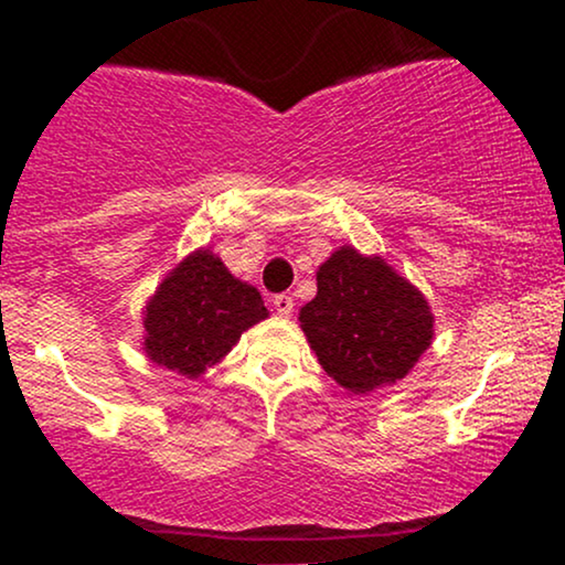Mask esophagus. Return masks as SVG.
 <instances>
[{
    "instance_id": "1",
    "label": "esophagus",
    "mask_w": 565,
    "mask_h": 565,
    "mask_svg": "<svg viewBox=\"0 0 565 565\" xmlns=\"http://www.w3.org/2000/svg\"><path fill=\"white\" fill-rule=\"evenodd\" d=\"M274 308L278 316H289L291 310H295V300H291L289 295H276L274 297Z\"/></svg>"
}]
</instances>
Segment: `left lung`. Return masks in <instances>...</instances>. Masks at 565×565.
<instances>
[{
  "label": "left lung",
  "instance_id": "1",
  "mask_svg": "<svg viewBox=\"0 0 565 565\" xmlns=\"http://www.w3.org/2000/svg\"><path fill=\"white\" fill-rule=\"evenodd\" d=\"M300 327L323 372L353 395L395 385L433 345L425 295L377 255L340 246L316 270Z\"/></svg>",
  "mask_w": 565,
  "mask_h": 565
}]
</instances>
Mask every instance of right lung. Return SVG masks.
Returning <instances> with one entry per match:
<instances>
[{
	"label": "right lung",
	"instance_id": "add662e5",
	"mask_svg": "<svg viewBox=\"0 0 565 565\" xmlns=\"http://www.w3.org/2000/svg\"><path fill=\"white\" fill-rule=\"evenodd\" d=\"M268 319L260 291L201 246L180 260L142 308V350L157 366L199 380L217 366L246 329Z\"/></svg>",
	"mask_w": 565,
	"mask_h": 565
}]
</instances>
